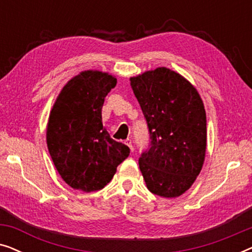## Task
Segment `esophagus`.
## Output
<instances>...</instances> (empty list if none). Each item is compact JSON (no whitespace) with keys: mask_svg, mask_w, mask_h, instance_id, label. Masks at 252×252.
Here are the masks:
<instances>
[{"mask_svg":"<svg viewBox=\"0 0 252 252\" xmlns=\"http://www.w3.org/2000/svg\"><path fill=\"white\" fill-rule=\"evenodd\" d=\"M125 143L127 144V146H128L129 147V149L130 150H134V148H133V143H132V140H130V139H126L125 140Z\"/></svg>","mask_w":252,"mask_h":252,"instance_id":"34e87169","label":"esophagus"}]
</instances>
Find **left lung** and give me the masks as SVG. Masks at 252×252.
<instances>
[{"label": "left lung", "mask_w": 252, "mask_h": 252, "mask_svg": "<svg viewBox=\"0 0 252 252\" xmlns=\"http://www.w3.org/2000/svg\"><path fill=\"white\" fill-rule=\"evenodd\" d=\"M129 80L151 139L139 159L147 188L161 197H178L204 164L206 113L201 95L185 77L164 66Z\"/></svg>", "instance_id": "1"}]
</instances>
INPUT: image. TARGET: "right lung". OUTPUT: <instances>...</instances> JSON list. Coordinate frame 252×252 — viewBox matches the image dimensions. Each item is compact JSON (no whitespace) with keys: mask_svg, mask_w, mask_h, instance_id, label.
Instances as JSON below:
<instances>
[{"mask_svg":"<svg viewBox=\"0 0 252 252\" xmlns=\"http://www.w3.org/2000/svg\"><path fill=\"white\" fill-rule=\"evenodd\" d=\"M115 75L82 71L62 88L47 124V146L61 178L73 189L91 192L111 181L129 148L110 137L102 124L105 96Z\"/></svg>","mask_w":252,"mask_h":252,"instance_id":"right-lung-1","label":"right lung"}]
</instances>
